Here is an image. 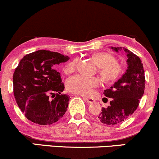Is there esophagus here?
<instances>
[{
  "mask_svg": "<svg viewBox=\"0 0 159 159\" xmlns=\"http://www.w3.org/2000/svg\"><path fill=\"white\" fill-rule=\"evenodd\" d=\"M84 100L86 102H87L88 104H93L94 103V99L93 98H87V97H84Z\"/></svg>",
  "mask_w": 159,
  "mask_h": 159,
  "instance_id": "34e87169",
  "label": "esophagus"
}]
</instances>
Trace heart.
I'll return each instance as SVG.
<instances>
[{"label": "heart", "instance_id": "obj_1", "mask_svg": "<svg viewBox=\"0 0 159 159\" xmlns=\"http://www.w3.org/2000/svg\"><path fill=\"white\" fill-rule=\"evenodd\" d=\"M94 59L99 66V72L105 81H115L121 76L123 73L122 66L116 61V58L113 54L107 52H99L95 54ZM78 63V58H75L69 62L63 69L65 73L68 74L74 72ZM100 84L101 81L98 78L78 74L68 78L66 87L69 91L74 93L88 96L92 93L95 87H98Z\"/></svg>", "mask_w": 159, "mask_h": 159}]
</instances>
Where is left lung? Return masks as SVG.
I'll return each mask as SVG.
<instances>
[{
    "mask_svg": "<svg viewBox=\"0 0 159 159\" xmlns=\"http://www.w3.org/2000/svg\"><path fill=\"white\" fill-rule=\"evenodd\" d=\"M111 48L115 52L123 49L126 52L128 69L111 88L104 91L111 101L109 106L102 108L98 120L106 125H116L127 120L138 108L145 88V74L139 57L123 47Z\"/></svg>",
    "mask_w": 159,
    "mask_h": 159,
    "instance_id": "obj_1",
    "label": "left lung"
}]
</instances>
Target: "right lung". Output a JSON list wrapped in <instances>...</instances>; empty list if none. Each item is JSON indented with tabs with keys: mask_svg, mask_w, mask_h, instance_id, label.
Instances as JSON below:
<instances>
[{
	"mask_svg": "<svg viewBox=\"0 0 159 159\" xmlns=\"http://www.w3.org/2000/svg\"><path fill=\"white\" fill-rule=\"evenodd\" d=\"M69 59L58 52L39 50L20 61L12 78L13 93L27 120L46 125L65 114L70 97L61 93L64 84L55 68Z\"/></svg>",
	"mask_w": 159,
	"mask_h": 159,
	"instance_id": "add662e5",
	"label": "right lung"
}]
</instances>
